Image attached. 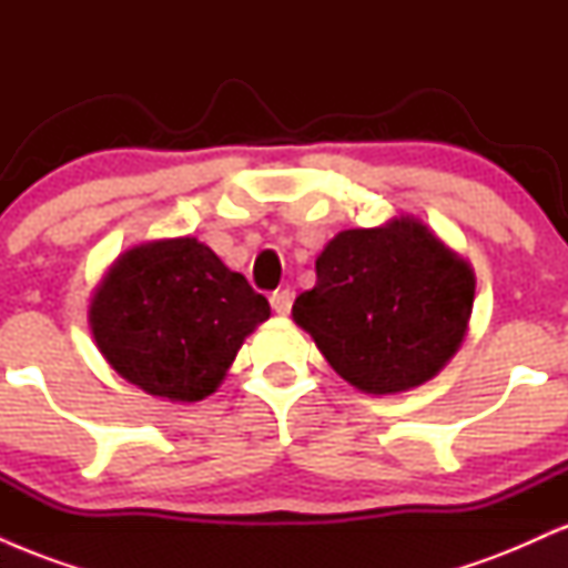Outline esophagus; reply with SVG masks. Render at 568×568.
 <instances>
[{
    "mask_svg": "<svg viewBox=\"0 0 568 568\" xmlns=\"http://www.w3.org/2000/svg\"><path fill=\"white\" fill-rule=\"evenodd\" d=\"M270 304H272V310L277 312L280 317H285L291 312V304H293V291H275L272 293V298H270Z\"/></svg>",
    "mask_w": 568,
    "mask_h": 568,
    "instance_id": "esophagus-1",
    "label": "esophagus"
}]
</instances>
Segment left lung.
Here are the masks:
<instances>
[{
	"mask_svg": "<svg viewBox=\"0 0 568 568\" xmlns=\"http://www.w3.org/2000/svg\"><path fill=\"white\" fill-rule=\"evenodd\" d=\"M293 321L331 368L366 395H397L438 376L470 328L475 272L422 219L338 232Z\"/></svg>",
	"mask_w": 568,
	"mask_h": 568,
	"instance_id": "obj_1",
	"label": "left lung"
}]
</instances>
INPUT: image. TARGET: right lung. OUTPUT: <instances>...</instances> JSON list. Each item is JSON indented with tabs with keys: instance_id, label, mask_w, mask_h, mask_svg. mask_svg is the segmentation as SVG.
I'll return each instance as SVG.
<instances>
[{
	"instance_id": "add662e5",
	"label": "right lung",
	"mask_w": 568,
	"mask_h": 568,
	"mask_svg": "<svg viewBox=\"0 0 568 568\" xmlns=\"http://www.w3.org/2000/svg\"><path fill=\"white\" fill-rule=\"evenodd\" d=\"M270 302L197 237H162L120 253L90 298L103 361L146 395L197 403L216 393Z\"/></svg>"
}]
</instances>
